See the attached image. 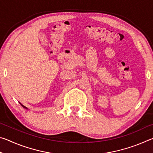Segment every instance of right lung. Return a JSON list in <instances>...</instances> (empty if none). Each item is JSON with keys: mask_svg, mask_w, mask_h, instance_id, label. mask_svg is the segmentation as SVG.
Wrapping results in <instances>:
<instances>
[{"mask_svg": "<svg viewBox=\"0 0 153 153\" xmlns=\"http://www.w3.org/2000/svg\"><path fill=\"white\" fill-rule=\"evenodd\" d=\"M21 105H22V104H21ZM22 107H24V108H27L26 107H24V105H22Z\"/></svg>", "mask_w": 153, "mask_h": 153, "instance_id": "right-lung-1", "label": "right lung"}]
</instances>
